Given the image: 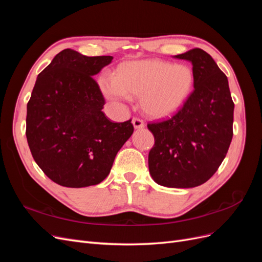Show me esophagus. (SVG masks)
Masks as SVG:
<instances>
[{
	"instance_id": "obj_1",
	"label": "esophagus",
	"mask_w": 262,
	"mask_h": 262,
	"mask_svg": "<svg viewBox=\"0 0 262 262\" xmlns=\"http://www.w3.org/2000/svg\"><path fill=\"white\" fill-rule=\"evenodd\" d=\"M132 124L134 126V129H143L144 128V122L140 118H133Z\"/></svg>"
}]
</instances>
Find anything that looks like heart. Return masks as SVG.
Here are the masks:
<instances>
[{
  "label": "heart",
  "mask_w": 262,
  "mask_h": 262,
  "mask_svg": "<svg viewBox=\"0 0 262 262\" xmlns=\"http://www.w3.org/2000/svg\"><path fill=\"white\" fill-rule=\"evenodd\" d=\"M194 83L192 70L186 64H171L161 60L128 62L117 76L100 77L99 87L113 102L140 97L144 112L155 118L175 114L191 94Z\"/></svg>",
  "instance_id": "obj_1"
}]
</instances>
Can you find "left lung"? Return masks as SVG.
<instances>
[{
    "mask_svg": "<svg viewBox=\"0 0 262 262\" xmlns=\"http://www.w3.org/2000/svg\"><path fill=\"white\" fill-rule=\"evenodd\" d=\"M175 58L191 62L194 90L175 116L147 124L155 139L148 169L158 185L193 188L208 181L226 156L234 102L226 75L209 53L194 48Z\"/></svg>",
    "mask_w": 262,
    "mask_h": 262,
    "instance_id": "obj_1",
    "label": "left lung"
}]
</instances>
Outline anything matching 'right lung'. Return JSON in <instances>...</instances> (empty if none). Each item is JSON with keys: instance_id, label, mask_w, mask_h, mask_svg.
<instances>
[{"instance_id": "obj_1", "label": "right lung", "mask_w": 262, "mask_h": 262, "mask_svg": "<svg viewBox=\"0 0 262 262\" xmlns=\"http://www.w3.org/2000/svg\"><path fill=\"white\" fill-rule=\"evenodd\" d=\"M113 59L64 49L37 77L27 104V142L37 165L60 186L98 185L132 136L131 119L117 123L101 112L105 99L93 78Z\"/></svg>"}]
</instances>
